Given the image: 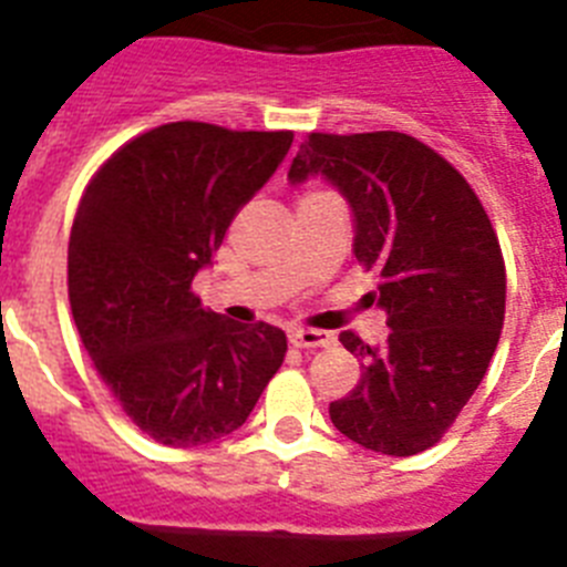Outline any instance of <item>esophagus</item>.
Wrapping results in <instances>:
<instances>
[{
	"label": "esophagus",
	"mask_w": 567,
	"mask_h": 567,
	"mask_svg": "<svg viewBox=\"0 0 567 567\" xmlns=\"http://www.w3.org/2000/svg\"><path fill=\"white\" fill-rule=\"evenodd\" d=\"M289 343L298 346V349H320V346L332 343V334L318 332V329H292Z\"/></svg>",
	"instance_id": "esophagus-1"
}]
</instances>
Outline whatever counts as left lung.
<instances>
[{
  "instance_id": "left-lung-1",
  "label": "left lung",
  "mask_w": 567,
  "mask_h": 567,
  "mask_svg": "<svg viewBox=\"0 0 567 567\" xmlns=\"http://www.w3.org/2000/svg\"><path fill=\"white\" fill-rule=\"evenodd\" d=\"M309 178L332 184L352 209V252L380 272L372 300L392 329L383 346L340 334L363 374L329 417L363 449L412 457L457 420L497 349V235L463 175L405 133H312L289 167L292 187Z\"/></svg>"
}]
</instances>
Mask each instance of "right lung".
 <instances>
[{"instance_id": "obj_1", "label": "right lung", "mask_w": 567, "mask_h": 567, "mask_svg": "<svg viewBox=\"0 0 567 567\" xmlns=\"http://www.w3.org/2000/svg\"><path fill=\"white\" fill-rule=\"evenodd\" d=\"M289 147L284 130L162 124L124 144L79 202L68 247L79 338L158 443L193 449L233 434L284 363L287 334L207 312L193 278Z\"/></svg>"}]
</instances>
